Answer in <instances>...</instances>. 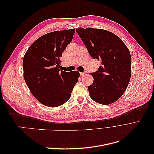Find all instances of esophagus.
I'll return each mask as SVG.
<instances>
[{"label":"esophagus","mask_w":154,"mask_h":154,"mask_svg":"<svg viewBox=\"0 0 154 154\" xmlns=\"http://www.w3.org/2000/svg\"><path fill=\"white\" fill-rule=\"evenodd\" d=\"M85 74H86V72H80V75L81 76H84Z\"/></svg>","instance_id":"34e87169"}]
</instances>
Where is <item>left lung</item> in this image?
<instances>
[{
  "instance_id": "1",
  "label": "left lung",
  "mask_w": 154,
  "mask_h": 154,
  "mask_svg": "<svg viewBox=\"0 0 154 154\" xmlns=\"http://www.w3.org/2000/svg\"><path fill=\"white\" fill-rule=\"evenodd\" d=\"M76 32L92 58L101 62L97 71L91 73L94 78L88 86L94 101L109 105L117 101L127 88L131 76V56L123 42L109 31L78 28Z\"/></svg>"
}]
</instances>
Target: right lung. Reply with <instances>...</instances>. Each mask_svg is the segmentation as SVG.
<instances>
[{"label":"right lung","instance_id":"right-lung-1","mask_svg":"<svg viewBox=\"0 0 154 154\" xmlns=\"http://www.w3.org/2000/svg\"><path fill=\"white\" fill-rule=\"evenodd\" d=\"M75 29L56 31L40 36L32 43L23 59L24 77L32 94L49 107L63 105L71 97L78 71L59 69L62 54L71 43Z\"/></svg>","mask_w":154,"mask_h":154}]
</instances>
